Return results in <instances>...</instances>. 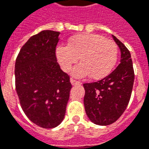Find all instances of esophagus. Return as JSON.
<instances>
[{"instance_id":"obj_1","label":"esophagus","mask_w":149,"mask_h":149,"mask_svg":"<svg viewBox=\"0 0 149 149\" xmlns=\"http://www.w3.org/2000/svg\"><path fill=\"white\" fill-rule=\"evenodd\" d=\"M71 84L72 85V86H76V85H81V82H80L78 81H76L74 79H71L70 80Z\"/></svg>"}]
</instances>
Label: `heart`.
<instances>
[{
  "label": "heart",
  "mask_w": 149,
  "mask_h": 149,
  "mask_svg": "<svg viewBox=\"0 0 149 149\" xmlns=\"http://www.w3.org/2000/svg\"><path fill=\"white\" fill-rule=\"evenodd\" d=\"M56 58L64 71L70 70L79 60L81 63L72 68V75L85 77L90 75L94 80L105 77L116 65L118 47L112 40L93 33H82L71 37L68 45L56 48Z\"/></svg>",
  "instance_id": "heart-1"
}]
</instances>
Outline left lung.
I'll return each mask as SVG.
<instances>
[{"instance_id": "obj_1", "label": "left lung", "mask_w": 149, "mask_h": 149, "mask_svg": "<svg viewBox=\"0 0 149 149\" xmlns=\"http://www.w3.org/2000/svg\"><path fill=\"white\" fill-rule=\"evenodd\" d=\"M121 50L117 68L99 81L85 83L84 106L89 119L96 125H108L117 121L130 101L134 73L130 51L113 35Z\"/></svg>"}]
</instances>
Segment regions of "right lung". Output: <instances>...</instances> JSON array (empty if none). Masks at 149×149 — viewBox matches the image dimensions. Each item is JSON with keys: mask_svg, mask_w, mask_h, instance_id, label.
<instances>
[{"mask_svg": "<svg viewBox=\"0 0 149 149\" xmlns=\"http://www.w3.org/2000/svg\"><path fill=\"white\" fill-rule=\"evenodd\" d=\"M59 34L44 30L31 36L15 62V87L21 107L30 121L46 129L63 121L72 88L69 76L56 59Z\"/></svg>", "mask_w": 149, "mask_h": 149, "instance_id": "add662e5", "label": "right lung"}]
</instances>
